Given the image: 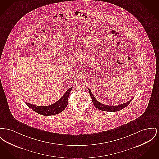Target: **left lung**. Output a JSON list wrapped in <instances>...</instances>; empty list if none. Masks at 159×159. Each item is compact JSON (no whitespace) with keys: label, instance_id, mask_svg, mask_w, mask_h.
I'll return each instance as SVG.
<instances>
[{"label":"left lung","instance_id":"8db88e82","mask_svg":"<svg viewBox=\"0 0 159 159\" xmlns=\"http://www.w3.org/2000/svg\"><path fill=\"white\" fill-rule=\"evenodd\" d=\"M89 89V92L90 93L91 97L92 98V102L93 103V105L98 109L103 111H107V112H116V111H119L120 110H121L122 109L125 108V107H127L131 102L132 100V99H131L130 101L126 102V103L121 104L120 105L118 106H109V105H106V104H104L102 103H100L99 102H98L96 98L94 97L93 93H91V90Z\"/></svg>","mask_w":159,"mask_h":159}]
</instances>
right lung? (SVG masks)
Instances as JSON below:
<instances>
[{
	"mask_svg": "<svg viewBox=\"0 0 159 159\" xmlns=\"http://www.w3.org/2000/svg\"><path fill=\"white\" fill-rule=\"evenodd\" d=\"M72 88L73 86L69 88L66 91V93L64 94V95L58 101H57L56 103L50 104L49 106H35L29 103H26V104L29 108L40 115L44 116L56 115L62 112L66 107L68 102V97Z\"/></svg>",
	"mask_w": 159,
	"mask_h": 159,
	"instance_id": "right-lung-1",
	"label": "right lung"
}]
</instances>
